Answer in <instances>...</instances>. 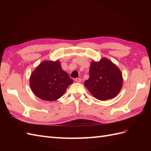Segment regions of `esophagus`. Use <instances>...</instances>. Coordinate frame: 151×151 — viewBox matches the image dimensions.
<instances>
[{
	"instance_id": "34e87169",
	"label": "esophagus",
	"mask_w": 151,
	"mask_h": 151,
	"mask_svg": "<svg viewBox=\"0 0 151 151\" xmlns=\"http://www.w3.org/2000/svg\"><path fill=\"white\" fill-rule=\"evenodd\" d=\"M75 81H76V82H81V78H75Z\"/></svg>"
}]
</instances>
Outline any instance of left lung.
Masks as SVG:
<instances>
[{"label":"left lung","instance_id":"8db88e82","mask_svg":"<svg viewBox=\"0 0 151 151\" xmlns=\"http://www.w3.org/2000/svg\"><path fill=\"white\" fill-rule=\"evenodd\" d=\"M120 69L107 58L99 62L93 61L89 69V77L84 85L94 97L106 101L118 95L123 86Z\"/></svg>","mask_w":151,"mask_h":151}]
</instances>
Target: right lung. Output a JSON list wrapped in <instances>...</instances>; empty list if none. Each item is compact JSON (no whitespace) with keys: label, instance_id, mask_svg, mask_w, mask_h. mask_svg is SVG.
<instances>
[{"label":"right lung","instance_id":"obj_1","mask_svg":"<svg viewBox=\"0 0 151 151\" xmlns=\"http://www.w3.org/2000/svg\"><path fill=\"white\" fill-rule=\"evenodd\" d=\"M73 81L62 69L59 61H44L31 74L30 86L34 94L43 101L58 100Z\"/></svg>","mask_w":151,"mask_h":151}]
</instances>
